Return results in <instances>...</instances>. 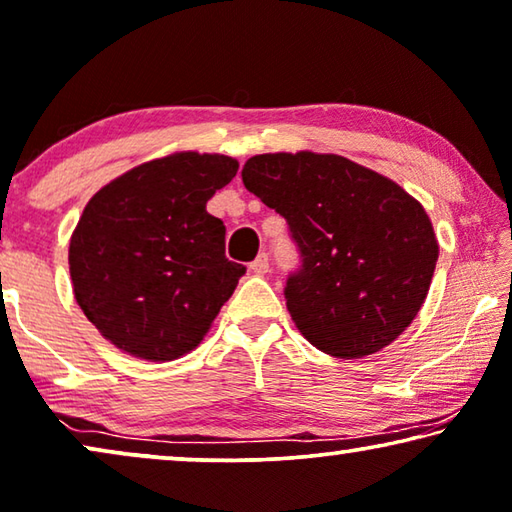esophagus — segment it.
I'll return each mask as SVG.
<instances>
[{
  "mask_svg": "<svg viewBox=\"0 0 512 512\" xmlns=\"http://www.w3.org/2000/svg\"><path fill=\"white\" fill-rule=\"evenodd\" d=\"M250 271H253L255 276H264V273H269V255L266 253L257 255L255 262H250Z\"/></svg>",
  "mask_w": 512,
  "mask_h": 512,
  "instance_id": "34e87169",
  "label": "esophagus"
}]
</instances>
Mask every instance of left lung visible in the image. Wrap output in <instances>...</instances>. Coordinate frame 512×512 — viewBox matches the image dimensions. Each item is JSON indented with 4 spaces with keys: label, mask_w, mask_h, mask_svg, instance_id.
Segmentation results:
<instances>
[{
    "label": "left lung",
    "mask_w": 512,
    "mask_h": 512,
    "mask_svg": "<svg viewBox=\"0 0 512 512\" xmlns=\"http://www.w3.org/2000/svg\"><path fill=\"white\" fill-rule=\"evenodd\" d=\"M241 177L287 220L301 250L285 299L312 347L363 358L414 322L439 243L423 204L407 190L345 156L315 151L253 156Z\"/></svg>",
    "instance_id": "8db88e82"
}]
</instances>
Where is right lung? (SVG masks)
I'll use <instances>...</instances> for the list:
<instances>
[{"instance_id":"obj_1","label":"right lung","mask_w":512,"mask_h":512,"mask_svg":"<svg viewBox=\"0 0 512 512\" xmlns=\"http://www.w3.org/2000/svg\"><path fill=\"white\" fill-rule=\"evenodd\" d=\"M239 170L230 156L177 151L112 179L68 243L75 301L105 340L142 361H174L209 333L246 273L225 257L207 202Z\"/></svg>"}]
</instances>
